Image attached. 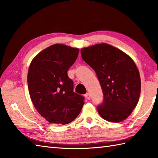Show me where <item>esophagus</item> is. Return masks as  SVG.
<instances>
[{"label": "esophagus", "mask_w": 158, "mask_h": 158, "mask_svg": "<svg viewBox=\"0 0 158 158\" xmlns=\"http://www.w3.org/2000/svg\"><path fill=\"white\" fill-rule=\"evenodd\" d=\"M85 98H86L87 99H88V100H89V99H90V98H91V96H90L89 93H87V94H85Z\"/></svg>", "instance_id": "1"}]
</instances>
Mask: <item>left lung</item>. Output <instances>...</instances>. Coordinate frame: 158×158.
I'll return each instance as SVG.
<instances>
[{
	"label": "left lung",
	"mask_w": 158,
	"mask_h": 158,
	"mask_svg": "<svg viewBox=\"0 0 158 158\" xmlns=\"http://www.w3.org/2000/svg\"><path fill=\"white\" fill-rule=\"evenodd\" d=\"M83 60L94 70L101 85L104 101L97 110L110 122L125 120L138 103L141 82L135 62L130 57L107 43L81 49Z\"/></svg>",
	"instance_id": "obj_1"
}]
</instances>
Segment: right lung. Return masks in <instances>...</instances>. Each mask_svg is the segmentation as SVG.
Wrapping results in <instances>:
<instances>
[{
	"mask_svg": "<svg viewBox=\"0 0 158 158\" xmlns=\"http://www.w3.org/2000/svg\"><path fill=\"white\" fill-rule=\"evenodd\" d=\"M79 49L54 44L36 55L30 64L28 87L35 109L50 123H69L81 112L84 98L73 92L67 71Z\"/></svg>",
	"mask_w": 158,
	"mask_h": 158,
	"instance_id": "obj_1",
	"label": "right lung"
}]
</instances>
